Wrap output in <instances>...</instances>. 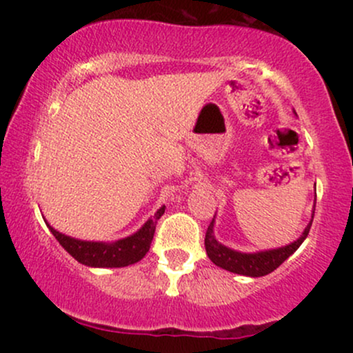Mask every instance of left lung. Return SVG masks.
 <instances>
[{
	"label": "left lung",
	"instance_id": "left-lung-1",
	"mask_svg": "<svg viewBox=\"0 0 353 353\" xmlns=\"http://www.w3.org/2000/svg\"><path fill=\"white\" fill-rule=\"evenodd\" d=\"M314 212L315 204L314 209H312L310 222L303 229L302 236L297 241L290 242V244L283 247H277V249L259 250V252H239V250H234L230 247L221 244L216 236H214V224H216V216H214L212 222H210L208 228V232H205V252H208L210 261L217 267H221V269H225L229 272L239 275H245V277H262V275L274 272L283 261H287L301 247L302 242L309 236L312 221H314Z\"/></svg>",
	"mask_w": 353,
	"mask_h": 353
}]
</instances>
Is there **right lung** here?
Instances as JSON below:
<instances>
[{
	"mask_svg": "<svg viewBox=\"0 0 353 353\" xmlns=\"http://www.w3.org/2000/svg\"><path fill=\"white\" fill-rule=\"evenodd\" d=\"M164 209L165 205L157 209V212L151 219H148L143 228L132 236L119 239V241L114 242L81 241V239L64 236V234L58 232L48 222L46 225L50 228L52 236L56 237V241L79 264L88 267H125L136 264L148 254L154 237V230H156V224L164 214Z\"/></svg>",
	"mask_w": 353,
	"mask_h": 353,
	"instance_id": "right-lung-1",
	"label": "right lung"
}]
</instances>
